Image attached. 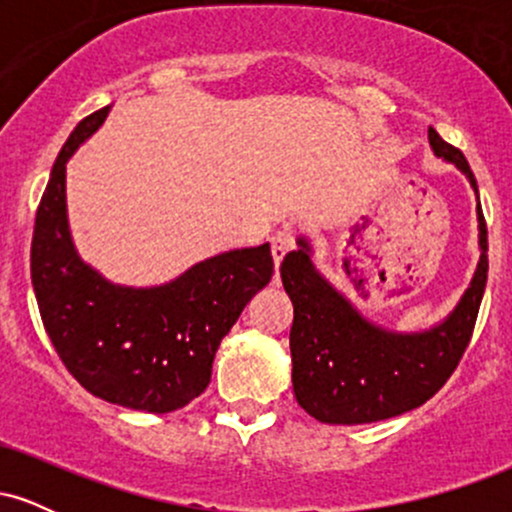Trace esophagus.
Instances as JSON below:
<instances>
[{"label":"esophagus","mask_w":512,"mask_h":512,"mask_svg":"<svg viewBox=\"0 0 512 512\" xmlns=\"http://www.w3.org/2000/svg\"><path fill=\"white\" fill-rule=\"evenodd\" d=\"M269 245H272L274 264H276V269H279V264H281V260H284L286 252L293 250V245H296V238H293L291 231H279L269 238Z\"/></svg>","instance_id":"34e87169"}]
</instances>
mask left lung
Returning a JSON list of instances; mask_svg holds the SVG:
<instances>
[{
    "label": "left lung",
    "mask_w": 512,
    "mask_h": 512,
    "mask_svg": "<svg viewBox=\"0 0 512 512\" xmlns=\"http://www.w3.org/2000/svg\"><path fill=\"white\" fill-rule=\"evenodd\" d=\"M436 156L452 161L477 192L460 149L428 127ZM281 262V281L293 303L291 361L298 404L322 424H373L411 411L448 383L477 325L489 272V240L479 207L481 260L472 286L443 325L421 334L385 332L370 325L315 272L301 238Z\"/></svg>",
    "instance_id": "obj_1"
}]
</instances>
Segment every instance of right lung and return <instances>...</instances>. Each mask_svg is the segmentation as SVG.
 Returning a JSON list of instances; mask_svg holds the SVG:
<instances>
[{"instance_id": "1", "label": "right lung", "mask_w": 512, "mask_h": 512, "mask_svg": "<svg viewBox=\"0 0 512 512\" xmlns=\"http://www.w3.org/2000/svg\"><path fill=\"white\" fill-rule=\"evenodd\" d=\"M110 108L69 134L35 211L31 279L57 356L91 395L120 407L168 414L207 390L221 339L269 284V245L223 252L166 286L125 289L74 252L67 228L64 166Z\"/></svg>"}]
</instances>
